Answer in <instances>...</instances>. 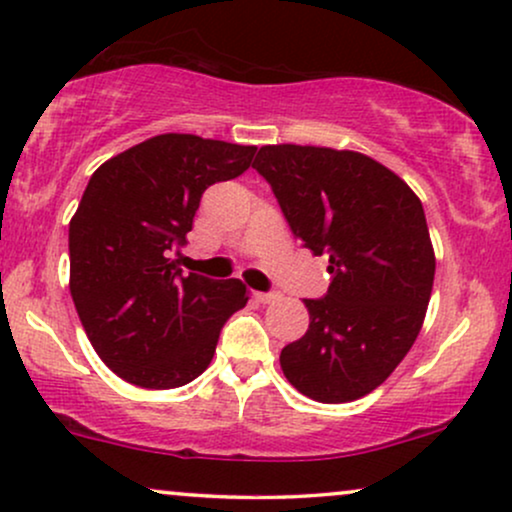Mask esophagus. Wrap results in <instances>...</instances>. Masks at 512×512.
Here are the masks:
<instances>
[{
	"mask_svg": "<svg viewBox=\"0 0 512 512\" xmlns=\"http://www.w3.org/2000/svg\"><path fill=\"white\" fill-rule=\"evenodd\" d=\"M251 299L258 301V304H270V301L280 299V294H266V292H254L251 294Z\"/></svg>",
	"mask_w": 512,
	"mask_h": 512,
	"instance_id": "34e87169",
	"label": "esophagus"
}]
</instances>
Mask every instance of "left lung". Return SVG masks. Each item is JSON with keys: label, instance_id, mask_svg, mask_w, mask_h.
<instances>
[{"label": "left lung", "instance_id": "1", "mask_svg": "<svg viewBox=\"0 0 512 512\" xmlns=\"http://www.w3.org/2000/svg\"><path fill=\"white\" fill-rule=\"evenodd\" d=\"M254 168L294 237L330 256L325 299H304L308 330L280 365L320 403L370 394L418 339L434 285V246L418 194L361 151L268 144Z\"/></svg>", "mask_w": 512, "mask_h": 512}]
</instances>
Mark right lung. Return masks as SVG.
Listing matches in <instances>:
<instances>
[{"instance_id": "add662e5", "label": "right lung", "mask_w": 512, "mask_h": 512, "mask_svg": "<svg viewBox=\"0 0 512 512\" xmlns=\"http://www.w3.org/2000/svg\"><path fill=\"white\" fill-rule=\"evenodd\" d=\"M256 147L199 135L149 137L92 173L68 227L71 296L97 356L125 382L173 389L216 353L249 292L178 268L201 194L251 166Z\"/></svg>"}]
</instances>
